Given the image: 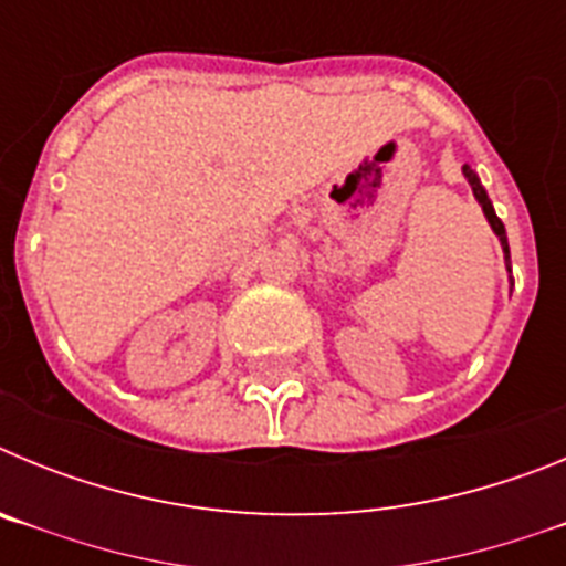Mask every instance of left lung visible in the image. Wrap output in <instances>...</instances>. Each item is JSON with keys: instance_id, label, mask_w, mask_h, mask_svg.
<instances>
[{"instance_id": "left-lung-1", "label": "left lung", "mask_w": 566, "mask_h": 566, "mask_svg": "<svg viewBox=\"0 0 566 566\" xmlns=\"http://www.w3.org/2000/svg\"><path fill=\"white\" fill-rule=\"evenodd\" d=\"M462 172H464V178H468V184H470V189H473V195H476V201H479V207H482L484 218H488L490 229L496 232L499 243H502V249H504V263H507V272H510V247H507V232H504V223L496 218V209H493V203H490L488 192H484L482 181H479V175L473 172V169H470L468 164H464V167H462Z\"/></svg>"}]
</instances>
